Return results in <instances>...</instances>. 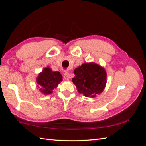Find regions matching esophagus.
<instances>
[{"label":"esophagus","mask_w":146,"mask_h":146,"mask_svg":"<svg viewBox=\"0 0 146 146\" xmlns=\"http://www.w3.org/2000/svg\"><path fill=\"white\" fill-rule=\"evenodd\" d=\"M63 77L66 80H69V78H70V75L68 72H64Z\"/></svg>","instance_id":"34e87169"}]
</instances>
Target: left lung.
Masks as SVG:
<instances>
[{
    "instance_id": "1",
    "label": "left lung",
    "mask_w": 146,
    "mask_h": 146,
    "mask_svg": "<svg viewBox=\"0 0 146 146\" xmlns=\"http://www.w3.org/2000/svg\"><path fill=\"white\" fill-rule=\"evenodd\" d=\"M72 82L79 93L94 97L103 92L107 83V73L104 68L94 63H84L74 70Z\"/></svg>"
}]
</instances>
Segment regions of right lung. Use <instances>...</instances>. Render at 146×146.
I'll return each mask as SVG.
<instances>
[{
    "mask_svg": "<svg viewBox=\"0 0 146 146\" xmlns=\"http://www.w3.org/2000/svg\"><path fill=\"white\" fill-rule=\"evenodd\" d=\"M63 77L58 71H52L50 68H45L39 73L36 82L39 91L44 94H50L53 90L58 86Z\"/></svg>",
    "mask_w": 146,
    "mask_h": 146,
    "instance_id": "1",
    "label": "right lung"
}]
</instances>
